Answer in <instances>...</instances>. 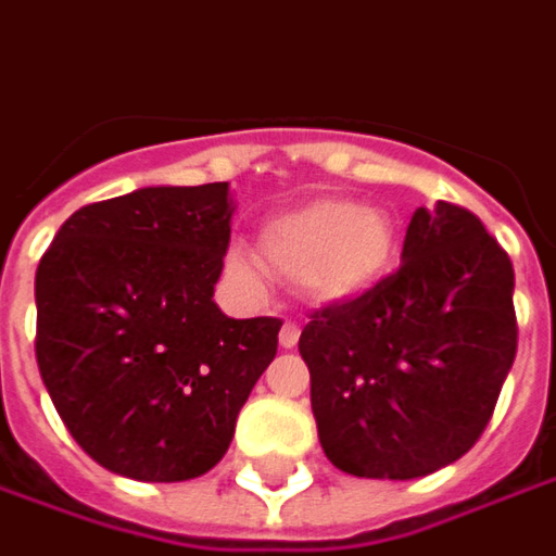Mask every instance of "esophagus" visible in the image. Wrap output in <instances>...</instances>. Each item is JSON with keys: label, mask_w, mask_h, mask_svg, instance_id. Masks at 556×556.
<instances>
[{"label": "esophagus", "mask_w": 556, "mask_h": 556, "mask_svg": "<svg viewBox=\"0 0 556 556\" xmlns=\"http://www.w3.org/2000/svg\"><path fill=\"white\" fill-rule=\"evenodd\" d=\"M278 342H281V348H287V351H290V348H296V342H300V327H296L293 320H285Z\"/></svg>", "instance_id": "34e87169"}]
</instances>
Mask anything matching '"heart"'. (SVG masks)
Instances as JSON below:
<instances>
[{
  "mask_svg": "<svg viewBox=\"0 0 556 556\" xmlns=\"http://www.w3.org/2000/svg\"><path fill=\"white\" fill-rule=\"evenodd\" d=\"M396 224L384 208L348 197H317L275 214L256 232L260 263L315 305H342L366 296L384 281L396 256ZM229 275L244 287H260V271L248 256L227 260Z\"/></svg>",
  "mask_w": 556,
  "mask_h": 556,
  "instance_id": "heart-1",
  "label": "heart"
}]
</instances>
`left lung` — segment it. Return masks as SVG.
Returning <instances> with one entry per match:
<instances>
[{"mask_svg": "<svg viewBox=\"0 0 556 556\" xmlns=\"http://www.w3.org/2000/svg\"><path fill=\"white\" fill-rule=\"evenodd\" d=\"M511 293V260L476 214L451 202L417 208L400 269L302 329L329 463L408 481L460 460L518 354Z\"/></svg>", "mask_w": 556, "mask_h": 556, "instance_id": "obj_1", "label": "left lung"}]
</instances>
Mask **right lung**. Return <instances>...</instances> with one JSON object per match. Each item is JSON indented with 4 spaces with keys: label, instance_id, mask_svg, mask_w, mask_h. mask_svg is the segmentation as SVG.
<instances>
[{
    "label": "right lung",
    "instance_id": "1",
    "mask_svg": "<svg viewBox=\"0 0 556 556\" xmlns=\"http://www.w3.org/2000/svg\"><path fill=\"white\" fill-rule=\"evenodd\" d=\"M229 184L90 202L36 271V359L66 430L136 481L205 476L278 354V317H227Z\"/></svg>",
    "mask_w": 556,
    "mask_h": 556
}]
</instances>
